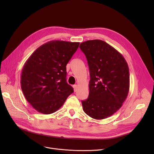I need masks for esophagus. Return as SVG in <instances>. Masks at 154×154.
Wrapping results in <instances>:
<instances>
[{
  "mask_svg": "<svg viewBox=\"0 0 154 154\" xmlns=\"http://www.w3.org/2000/svg\"><path fill=\"white\" fill-rule=\"evenodd\" d=\"M77 88H78V85H74V91L75 92L77 91Z\"/></svg>",
  "mask_w": 154,
  "mask_h": 154,
  "instance_id": "obj_1",
  "label": "esophagus"
}]
</instances>
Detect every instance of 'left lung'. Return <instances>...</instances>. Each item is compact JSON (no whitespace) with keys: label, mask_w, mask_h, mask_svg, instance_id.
<instances>
[{"label":"left lung","mask_w":154,"mask_h":154,"mask_svg":"<svg viewBox=\"0 0 154 154\" xmlns=\"http://www.w3.org/2000/svg\"><path fill=\"white\" fill-rule=\"evenodd\" d=\"M79 47L85 55L91 77L88 97L82 101L83 110L93 119H106L122 107L127 97L128 64L122 54L103 40H87Z\"/></svg>","instance_id":"8db88e82"}]
</instances>
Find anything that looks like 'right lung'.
I'll list each match as a JSON object with an SVG mask.
<instances>
[{
  "instance_id": "1",
  "label": "right lung",
  "mask_w": 154,
  "mask_h": 154,
  "mask_svg": "<svg viewBox=\"0 0 154 154\" xmlns=\"http://www.w3.org/2000/svg\"><path fill=\"white\" fill-rule=\"evenodd\" d=\"M79 44L52 40L38 47L24 63L21 88L26 100L37 112L52 114L74 92L66 81V66Z\"/></svg>"
}]
</instances>
